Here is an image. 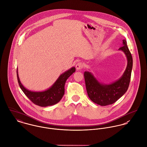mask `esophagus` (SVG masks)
<instances>
[{"label": "esophagus", "mask_w": 147, "mask_h": 147, "mask_svg": "<svg viewBox=\"0 0 147 147\" xmlns=\"http://www.w3.org/2000/svg\"><path fill=\"white\" fill-rule=\"evenodd\" d=\"M83 66H84V65H83V64L82 63H78V64H76V69H77V70H81L82 69L83 67Z\"/></svg>", "instance_id": "obj_1"}]
</instances>
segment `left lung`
I'll list each match as a JSON object with an SVG mask.
<instances>
[{
  "label": "left lung",
  "instance_id": "left-lung-1",
  "mask_svg": "<svg viewBox=\"0 0 147 147\" xmlns=\"http://www.w3.org/2000/svg\"><path fill=\"white\" fill-rule=\"evenodd\" d=\"M122 45L123 46L118 50L122 51L126 55L127 64L123 74L118 80L111 83L105 84L98 81L90 69V71H85L84 73L88 97L94 102L101 106L113 104L126 93L129 88L132 69V57L126 40H123Z\"/></svg>",
  "mask_w": 147,
  "mask_h": 147
}]
</instances>
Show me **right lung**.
Wrapping results in <instances>:
<instances>
[{"label": "right lung", "instance_id": "obj_1", "mask_svg": "<svg viewBox=\"0 0 147 147\" xmlns=\"http://www.w3.org/2000/svg\"><path fill=\"white\" fill-rule=\"evenodd\" d=\"M75 71V67L68 69L62 73L49 88L42 91H33L26 88L20 80L18 69H17V77L21 89L34 104L40 107H49L58 103L61 100L64 95L66 81Z\"/></svg>", "mask_w": 147, "mask_h": 147}]
</instances>
